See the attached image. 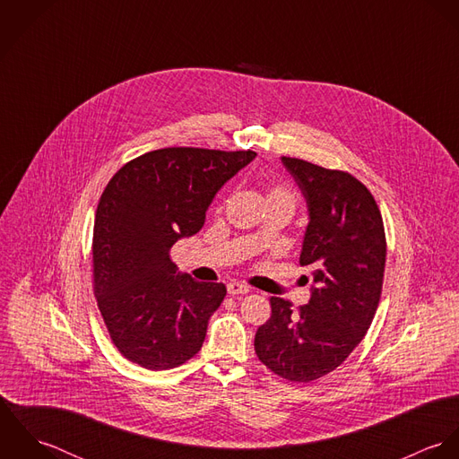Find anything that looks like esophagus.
Instances as JSON below:
<instances>
[{
  "mask_svg": "<svg viewBox=\"0 0 459 459\" xmlns=\"http://www.w3.org/2000/svg\"><path fill=\"white\" fill-rule=\"evenodd\" d=\"M249 291H251L249 286H246V284H242V282H238V281H233V282L228 284V293H230V295H246V293H249Z\"/></svg>",
  "mask_w": 459,
  "mask_h": 459,
  "instance_id": "obj_1",
  "label": "esophagus"
}]
</instances>
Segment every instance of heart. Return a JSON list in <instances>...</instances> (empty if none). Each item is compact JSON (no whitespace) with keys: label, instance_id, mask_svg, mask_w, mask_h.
Instances as JSON below:
<instances>
[{"label":"heart","instance_id":"1","mask_svg":"<svg viewBox=\"0 0 459 459\" xmlns=\"http://www.w3.org/2000/svg\"><path fill=\"white\" fill-rule=\"evenodd\" d=\"M270 195H273V196H286V197H291L286 191H282V189H273Z\"/></svg>","mask_w":459,"mask_h":459}]
</instances>
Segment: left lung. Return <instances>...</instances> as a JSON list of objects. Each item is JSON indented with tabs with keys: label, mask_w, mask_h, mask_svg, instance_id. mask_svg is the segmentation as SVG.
Segmentation results:
<instances>
[{
	"label": "left lung",
	"mask_w": 459,
	"mask_h": 459,
	"mask_svg": "<svg viewBox=\"0 0 459 459\" xmlns=\"http://www.w3.org/2000/svg\"><path fill=\"white\" fill-rule=\"evenodd\" d=\"M307 204L300 264L313 268L311 299L299 311L272 297L258 328L263 364L290 382H313L341 366L371 325L384 284L385 231L375 197L348 173L281 157Z\"/></svg>",
	"instance_id": "1"
}]
</instances>
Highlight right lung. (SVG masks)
<instances>
[{"label":"right lung","instance_id":"add662e5","mask_svg":"<svg viewBox=\"0 0 459 459\" xmlns=\"http://www.w3.org/2000/svg\"><path fill=\"white\" fill-rule=\"evenodd\" d=\"M256 152L162 148L127 162L104 189L93 224V288L115 346L146 369L195 357L222 282H197L171 262L196 235L222 186Z\"/></svg>","mask_w":459,"mask_h":459}]
</instances>
